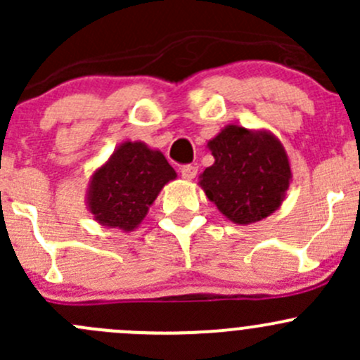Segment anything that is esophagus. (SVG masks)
<instances>
[{"label": "esophagus", "mask_w": 360, "mask_h": 360, "mask_svg": "<svg viewBox=\"0 0 360 360\" xmlns=\"http://www.w3.org/2000/svg\"><path fill=\"white\" fill-rule=\"evenodd\" d=\"M197 172H198L197 165H184L183 169H181V176H183V179L186 181L195 179V177H197Z\"/></svg>", "instance_id": "1"}]
</instances>
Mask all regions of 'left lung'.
Here are the masks:
<instances>
[{
	"label": "left lung",
	"mask_w": 360,
	"mask_h": 360,
	"mask_svg": "<svg viewBox=\"0 0 360 360\" xmlns=\"http://www.w3.org/2000/svg\"><path fill=\"white\" fill-rule=\"evenodd\" d=\"M207 148L214 163L198 176V184L223 216L252 224L281 209L292 181L291 162L270 130L230 123Z\"/></svg>",
	"instance_id": "1"
}]
</instances>
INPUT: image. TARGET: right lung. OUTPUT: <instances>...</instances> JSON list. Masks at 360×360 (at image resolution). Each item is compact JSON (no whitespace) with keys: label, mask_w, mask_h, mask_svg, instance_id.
Returning <instances> with one entry per match:
<instances>
[{"label":"right lung","mask_w":360,"mask_h":360,"mask_svg":"<svg viewBox=\"0 0 360 360\" xmlns=\"http://www.w3.org/2000/svg\"><path fill=\"white\" fill-rule=\"evenodd\" d=\"M177 177L162 151L125 141L92 172L86 207L101 226L136 230L167 183Z\"/></svg>","instance_id":"right-lung-1"}]
</instances>
